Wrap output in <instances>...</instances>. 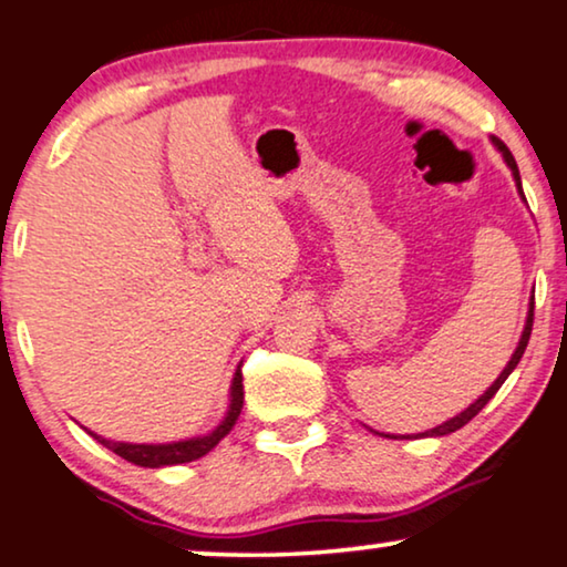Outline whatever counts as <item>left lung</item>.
I'll return each instance as SVG.
<instances>
[{"mask_svg":"<svg viewBox=\"0 0 567 567\" xmlns=\"http://www.w3.org/2000/svg\"><path fill=\"white\" fill-rule=\"evenodd\" d=\"M492 143H494V148H497L499 154H503V159H505V164L507 167H511V172H513V181H515V188H518V193H520V198L526 200V196H523V185H520V172H518V164H515V159H513V154H511V148L505 146L503 141L499 138H494L492 135ZM532 327H534V296H532V303H528V313H526V324H523V332H520V340H518V348L513 350V355H511V361H507V367L503 369V374H499L497 379H494L492 382V386L489 390L484 392L482 398L476 400V403H471L468 408H465V411H461L457 415H453V419L450 421H444V424H440V426H434V429H429V432H421L419 436H444V434H453V432H457V429L461 426H465L468 424L471 419H474V415L482 411V408L489 403V400L497 395V390L499 386L505 384V379L513 374V369L518 367V361L523 358V350H526V346H528V337H532ZM384 436H390V434H384ZM392 440H398V436H392ZM405 440V436H403Z\"/></svg>","mask_w":567,"mask_h":567,"instance_id":"1","label":"left lung"}]
</instances>
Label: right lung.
Segmentation results:
<instances>
[{"mask_svg":"<svg viewBox=\"0 0 567 567\" xmlns=\"http://www.w3.org/2000/svg\"><path fill=\"white\" fill-rule=\"evenodd\" d=\"M243 408V374L240 367L235 371L233 384H230V408H227L225 419L219 421V426H214L209 434L204 436H190V440H181V442H167V444H133V442H114L106 440L102 434H93L91 429H85L93 440L102 442L104 447H110L114 455L125 457L127 463L143 465V468H164V465H181V463H190L204 457L209 450L217 447V444L230 434V429L238 421Z\"/></svg>","mask_w":567,"mask_h":567,"instance_id":"obj_1","label":"right lung"}]
</instances>
